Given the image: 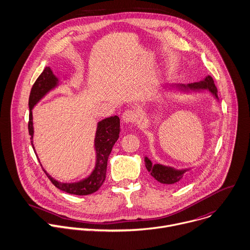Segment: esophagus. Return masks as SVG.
<instances>
[{"label": "esophagus", "mask_w": 250, "mask_h": 250, "mask_svg": "<svg viewBox=\"0 0 250 250\" xmlns=\"http://www.w3.org/2000/svg\"><path fill=\"white\" fill-rule=\"evenodd\" d=\"M138 113L134 109H127L122 114V120L126 123H133L137 120Z\"/></svg>", "instance_id": "1"}]
</instances>
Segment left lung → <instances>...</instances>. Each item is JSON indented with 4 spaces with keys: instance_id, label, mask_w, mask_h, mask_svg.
Returning <instances> with one entry per match:
<instances>
[{
    "instance_id": "1",
    "label": "left lung",
    "mask_w": 250,
    "mask_h": 250,
    "mask_svg": "<svg viewBox=\"0 0 250 250\" xmlns=\"http://www.w3.org/2000/svg\"><path fill=\"white\" fill-rule=\"evenodd\" d=\"M178 86L184 88H191V89H209L217 98L218 89L214 83V80L211 76L206 77L204 81L189 83L187 85L180 84ZM146 167L147 171L151 173V175L161 183L164 184H178L184 178L185 170H175L171 167H167L162 165H153L147 158L145 159Z\"/></svg>"
}]
</instances>
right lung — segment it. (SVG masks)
Returning <instances> with one entry per match:
<instances>
[{
	"label": "right lung",
	"mask_w": 250,
	"mask_h": 250,
	"mask_svg": "<svg viewBox=\"0 0 250 250\" xmlns=\"http://www.w3.org/2000/svg\"><path fill=\"white\" fill-rule=\"evenodd\" d=\"M57 83H58V79L53 75L51 69L49 67H46L31 87L29 99H28V106H29L28 132H29V135L31 136L30 138L31 140L33 137L31 110L40 99L50 89L55 87ZM119 133H120V120L118 116L105 118L98 123L96 136L94 140L95 151H96V165H95L94 170L87 178L75 183H63L52 178L44 169L43 171L46 173L50 181L54 184V186H56L58 189L64 192H67L69 194L88 195L97 191L105 180L107 160L111 153L112 146H114L115 142L118 140ZM31 145L34 149L32 141H31Z\"/></svg>",
	"instance_id": "1"
}]
</instances>
